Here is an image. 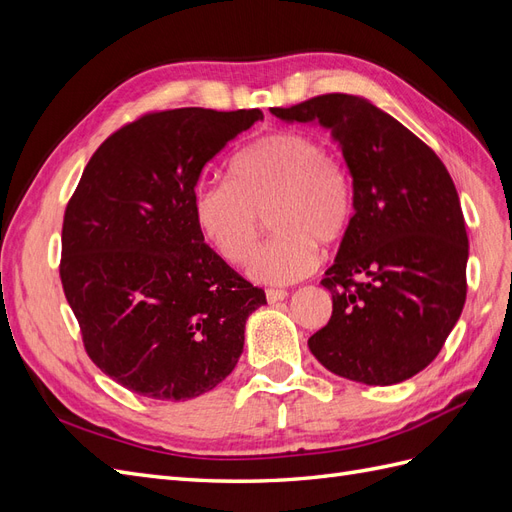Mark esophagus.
I'll list each match as a JSON object with an SVG mask.
<instances>
[{
    "label": "esophagus",
    "mask_w": 512,
    "mask_h": 512,
    "mask_svg": "<svg viewBox=\"0 0 512 512\" xmlns=\"http://www.w3.org/2000/svg\"><path fill=\"white\" fill-rule=\"evenodd\" d=\"M286 297H288V290H282V288H267V301H269V303L284 301Z\"/></svg>",
    "instance_id": "1"
}]
</instances>
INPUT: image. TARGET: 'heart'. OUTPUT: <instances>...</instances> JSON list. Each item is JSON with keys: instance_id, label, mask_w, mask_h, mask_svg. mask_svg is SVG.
I'll return each mask as SVG.
<instances>
[{"instance_id": "b5f03b06", "label": "heart", "mask_w": 512, "mask_h": 512, "mask_svg": "<svg viewBox=\"0 0 512 512\" xmlns=\"http://www.w3.org/2000/svg\"><path fill=\"white\" fill-rule=\"evenodd\" d=\"M196 222L230 265L250 258L261 215L278 237L250 260L252 280L286 286L320 265V241L333 245L352 222L354 192L344 162L314 136L277 130L256 138L230 164V181L200 185Z\"/></svg>"}]
</instances>
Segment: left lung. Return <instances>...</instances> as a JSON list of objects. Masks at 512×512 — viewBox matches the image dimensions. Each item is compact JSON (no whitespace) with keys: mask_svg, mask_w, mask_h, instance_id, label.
Instances as JSON below:
<instances>
[{"mask_svg":"<svg viewBox=\"0 0 512 512\" xmlns=\"http://www.w3.org/2000/svg\"><path fill=\"white\" fill-rule=\"evenodd\" d=\"M271 113L331 130L352 175V222L320 282L333 314L309 350L354 382L412 378L466 303L468 232L451 175L421 138L359 96L324 94Z\"/></svg>","mask_w":512,"mask_h":512,"instance_id":"obj_1","label":"left lung"}]
</instances>
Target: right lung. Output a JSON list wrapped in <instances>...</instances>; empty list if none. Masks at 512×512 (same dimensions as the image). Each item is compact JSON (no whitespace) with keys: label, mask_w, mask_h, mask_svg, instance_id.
I'll use <instances>...</instances> for the list:
<instances>
[{"label":"right lung","mask_w":512,"mask_h":512,"mask_svg":"<svg viewBox=\"0 0 512 512\" xmlns=\"http://www.w3.org/2000/svg\"><path fill=\"white\" fill-rule=\"evenodd\" d=\"M258 119L260 108L145 113L85 166L64 213L59 277L89 359L123 389L183 401L235 369L265 290L205 243L194 196L205 164Z\"/></svg>","instance_id":"obj_1"}]
</instances>
